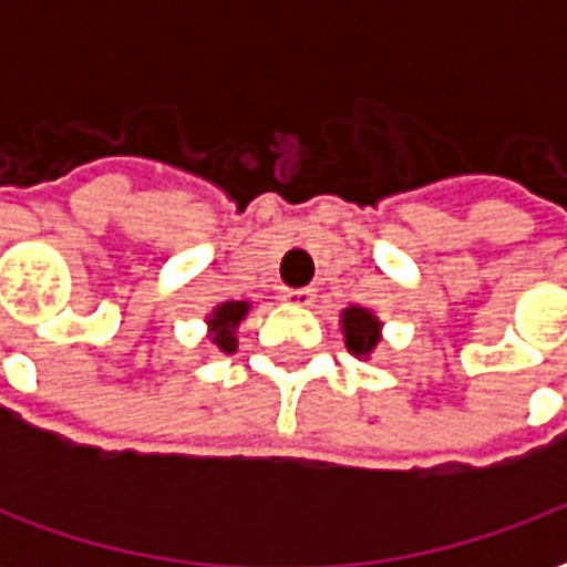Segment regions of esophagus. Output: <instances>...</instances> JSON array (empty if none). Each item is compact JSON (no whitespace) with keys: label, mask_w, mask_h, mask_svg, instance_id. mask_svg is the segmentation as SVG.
Here are the masks:
<instances>
[{"label":"esophagus","mask_w":567,"mask_h":567,"mask_svg":"<svg viewBox=\"0 0 567 567\" xmlns=\"http://www.w3.org/2000/svg\"><path fill=\"white\" fill-rule=\"evenodd\" d=\"M282 300L295 303V307H312V300H316V291H312V288H285Z\"/></svg>","instance_id":"34e87169"}]
</instances>
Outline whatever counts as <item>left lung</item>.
Instances as JSON below:
<instances>
[{"label": "left lung", "mask_w": 567, "mask_h": 567, "mask_svg": "<svg viewBox=\"0 0 567 567\" xmlns=\"http://www.w3.org/2000/svg\"><path fill=\"white\" fill-rule=\"evenodd\" d=\"M343 331L349 352L358 358H368L380 343V321L370 316L368 309L352 307L343 312Z\"/></svg>", "instance_id": "obj_1"}]
</instances>
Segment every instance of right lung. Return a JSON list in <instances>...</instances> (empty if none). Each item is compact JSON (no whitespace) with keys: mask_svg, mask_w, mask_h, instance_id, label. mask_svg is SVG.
<instances>
[{"mask_svg":"<svg viewBox=\"0 0 567 567\" xmlns=\"http://www.w3.org/2000/svg\"><path fill=\"white\" fill-rule=\"evenodd\" d=\"M248 312V303H243V300H227V303H221V307L212 312V343L218 346L221 352H234L236 349V324L243 321V316Z\"/></svg>","mask_w":567,"mask_h":567,"instance_id":"add662e5","label":"right lung"}]
</instances>
